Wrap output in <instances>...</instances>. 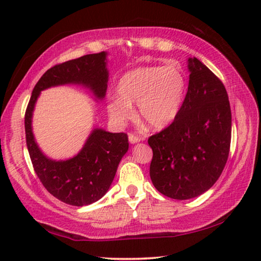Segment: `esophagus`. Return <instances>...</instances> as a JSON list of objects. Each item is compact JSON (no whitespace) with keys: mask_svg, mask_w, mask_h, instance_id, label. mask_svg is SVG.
<instances>
[{"mask_svg":"<svg viewBox=\"0 0 261 261\" xmlns=\"http://www.w3.org/2000/svg\"><path fill=\"white\" fill-rule=\"evenodd\" d=\"M140 140H141L140 137L136 136V135H132V134H129V141H130L131 144H137V143H139Z\"/></svg>","mask_w":261,"mask_h":261,"instance_id":"1","label":"esophagus"}]
</instances>
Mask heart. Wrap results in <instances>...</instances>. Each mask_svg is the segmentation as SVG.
Instances as JSON below:
<instances>
[{
	"label": "heart",
	"mask_w": 261,
	"mask_h": 261,
	"mask_svg": "<svg viewBox=\"0 0 261 261\" xmlns=\"http://www.w3.org/2000/svg\"><path fill=\"white\" fill-rule=\"evenodd\" d=\"M118 96L108 101L109 117L118 125L135 115L132 106L153 129L169 126L177 118L187 92V79L178 64L144 65L123 74L117 83Z\"/></svg>",
	"instance_id": "obj_1"
}]
</instances>
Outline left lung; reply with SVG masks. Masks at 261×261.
I'll return each mask as SVG.
<instances>
[{"label": "left lung", "mask_w": 261, "mask_h": 261, "mask_svg": "<svg viewBox=\"0 0 261 261\" xmlns=\"http://www.w3.org/2000/svg\"><path fill=\"white\" fill-rule=\"evenodd\" d=\"M188 69V92L177 118L148 138L152 183L177 200L196 198L213 187L231 140V110L223 84L196 57H189Z\"/></svg>", "instance_id": "left-lung-1"}]
</instances>
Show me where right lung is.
<instances>
[{"mask_svg": "<svg viewBox=\"0 0 261 261\" xmlns=\"http://www.w3.org/2000/svg\"><path fill=\"white\" fill-rule=\"evenodd\" d=\"M107 55L106 51L85 55L47 70L34 86L25 113L26 144L34 171L48 192L72 206L91 205L107 193L120 161L129 149L127 136L94 127L76 155L53 160L35 141L34 107L41 91L61 85H81L91 92L94 100H103L109 77Z\"/></svg>", "mask_w": 261, "mask_h": 261, "instance_id": "1", "label": "right lung"}]
</instances>
